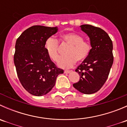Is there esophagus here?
I'll use <instances>...</instances> for the list:
<instances>
[{"mask_svg": "<svg viewBox=\"0 0 127 127\" xmlns=\"http://www.w3.org/2000/svg\"><path fill=\"white\" fill-rule=\"evenodd\" d=\"M64 72L65 74H69V73L71 72V71H69V70H65V71H64Z\"/></svg>", "mask_w": 127, "mask_h": 127, "instance_id": "obj_1", "label": "esophagus"}]
</instances>
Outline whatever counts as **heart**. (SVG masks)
<instances>
[{
	"label": "heart",
	"mask_w": 127,
	"mask_h": 127,
	"mask_svg": "<svg viewBox=\"0 0 127 127\" xmlns=\"http://www.w3.org/2000/svg\"><path fill=\"white\" fill-rule=\"evenodd\" d=\"M61 40L70 47L66 52V56L60 58L58 65L61 68H71L77 61L85 60L89 55L92 47L88 41L75 32H69L63 34ZM45 49L50 58L56 61L59 58V44L57 40L52 37L48 38L45 43Z\"/></svg>",
	"instance_id": "1"
}]
</instances>
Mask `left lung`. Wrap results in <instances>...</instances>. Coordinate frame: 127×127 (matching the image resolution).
I'll return each instance as SVG.
<instances>
[{"instance_id": "8db88e82", "label": "left lung", "mask_w": 127, "mask_h": 127, "mask_svg": "<svg viewBox=\"0 0 127 127\" xmlns=\"http://www.w3.org/2000/svg\"><path fill=\"white\" fill-rule=\"evenodd\" d=\"M90 40L89 55L75 69L80 75L73 87L84 94L98 92L106 82L114 61L113 45L108 34L101 28L89 24L80 26Z\"/></svg>"}]
</instances>
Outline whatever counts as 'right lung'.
<instances>
[{"instance_id": "obj_1", "label": "right lung", "mask_w": 127, "mask_h": 127, "mask_svg": "<svg viewBox=\"0 0 127 127\" xmlns=\"http://www.w3.org/2000/svg\"><path fill=\"white\" fill-rule=\"evenodd\" d=\"M57 27L33 26L16 40L14 63L18 77L24 89L33 95L47 94L64 71L56 66L45 49L46 40L56 34Z\"/></svg>"}]
</instances>
